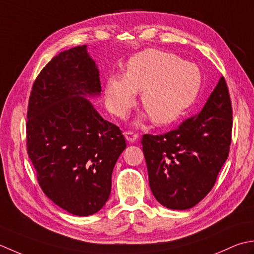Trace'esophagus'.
<instances>
[{
    "mask_svg": "<svg viewBox=\"0 0 254 254\" xmlns=\"http://www.w3.org/2000/svg\"><path fill=\"white\" fill-rule=\"evenodd\" d=\"M124 136H125V138L127 139V140L129 141V142H133V141H136L137 139H138V133H136V132H133V131H131V130H126L125 132H124Z\"/></svg>",
    "mask_w": 254,
    "mask_h": 254,
    "instance_id": "obj_1",
    "label": "esophagus"
}]
</instances>
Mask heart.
<instances>
[{"label": "heart", "instance_id": "b5f03b06", "mask_svg": "<svg viewBox=\"0 0 254 254\" xmlns=\"http://www.w3.org/2000/svg\"><path fill=\"white\" fill-rule=\"evenodd\" d=\"M197 66L179 57L147 49L131 57L125 76L112 75L105 89L106 105L116 116L124 117L141 92V105L157 125L177 121L193 104L200 87Z\"/></svg>", "mask_w": 254, "mask_h": 254}]
</instances>
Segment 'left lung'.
<instances>
[{
	"label": "left lung",
	"mask_w": 254,
	"mask_h": 254,
	"mask_svg": "<svg viewBox=\"0 0 254 254\" xmlns=\"http://www.w3.org/2000/svg\"><path fill=\"white\" fill-rule=\"evenodd\" d=\"M231 132V100L222 76L197 114L169 132L143 134L150 189L159 203L183 210L203 199L228 158Z\"/></svg>",
	"instance_id": "8db88e82"
}]
</instances>
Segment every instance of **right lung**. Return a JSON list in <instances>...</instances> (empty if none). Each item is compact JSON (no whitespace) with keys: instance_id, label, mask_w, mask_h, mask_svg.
I'll return each instance as SVG.
<instances>
[{"instance_id":"obj_1","label":"right lung","mask_w":254,"mask_h":254,"mask_svg":"<svg viewBox=\"0 0 254 254\" xmlns=\"http://www.w3.org/2000/svg\"><path fill=\"white\" fill-rule=\"evenodd\" d=\"M101 81L86 46L55 56L30 92L26 147L48 198L75 216H90L105 205L112 173L126 148L125 137L86 100L100 94Z\"/></svg>"}]
</instances>
